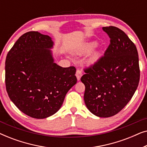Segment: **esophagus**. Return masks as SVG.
<instances>
[{"instance_id":"esophagus-1","label":"esophagus","mask_w":147,"mask_h":147,"mask_svg":"<svg viewBox=\"0 0 147 147\" xmlns=\"http://www.w3.org/2000/svg\"><path fill=\"white\" fill-rule=\"evenodd\" d=\"M76 77H77L78 80L79 81V80H80V78H81L82 76V71L80 69H77V71H76Z\"/></svg>"}]
</instances>
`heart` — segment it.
I'll return each instance as SVG.
<instances>
[{"mask_svg": "<svg viewBox=\"0 0 147 147\" xmlns=\"http://www.w3.org/2000/svg\"><path fill=\"white\" fill-rule=\"evenodd\" d=\"M97 45H98V43H96V42H91V43H88L87 45H86V47L81 51V53H89V52L92 51L94 48L97 47ZM100 57V55L98 52L97 51L94 52V53H92V55L90 56L89 58L87 59V63L88 65L94 64V63H96L98 59H99Z\"/></svg>", "mask_w": 147, "mask_h": 147, "instance_id": "heart-1", "label": "heart"}]
</instances>
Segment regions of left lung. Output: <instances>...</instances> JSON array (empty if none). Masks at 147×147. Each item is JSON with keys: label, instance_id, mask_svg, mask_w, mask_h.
Masks as SVG:
<instances>
[{"label": "left lung", "instance_id": "8db88e82", "mask_svg": "<svg viewBox=\"0 0 147 147\" xmlns=\"http://www.w3.org/2000/svg\"><path fill=\"white\" fill-rule=\"evenodd\" d=\"M110 43L104 55L84 69V101L94 115L110 117L131 100L138 86L140 68L136 47L127 35L113 26L102 27Z\"/></svg>", "mask_w": 147, "mask_h": 147}]
</instances>
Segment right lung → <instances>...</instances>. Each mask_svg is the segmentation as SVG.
<instances>
[{"label": "right lung", "mask_w": 147, "mask_h": 147, "mask_svg": "<svg viewBox=\"0 0 147 147\" xmlns=\"http://www.w3.org/2000/svg\"><path fill=\"white\" fill-rule=\"evenodd\" d=\"M49 36L27 32L9 51L5 62L6 89L10 99L27 116L42 119L56 113L77 82L74 66L54 63Z\"/></svg>", "instance_id": "right-lung-1"}]
</instances>
